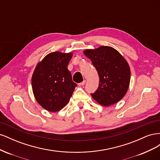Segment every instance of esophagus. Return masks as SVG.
I'll use <instances>...</instances> for the list:
<instances>
[{"instance_id": "esophagus-1", "label": "esophagus", "mask_w": 160, "mask_h": 160, "mask_svg": "<svg viewBox=\"0 0 160 160\" xmlns=\"http://www.w3.org/2000/svg\"><path fill=\"white\" fill-rule=\"evenodd\" d=\"M85 83H86V81H85V80H83V81H82V82H81V83H79L78 85H79V86H82V85H84L85 84Z\"/></svg>"}]
</instances>
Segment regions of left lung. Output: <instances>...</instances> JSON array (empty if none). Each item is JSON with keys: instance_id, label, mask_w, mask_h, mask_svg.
Instances as JSON below:
<instances>
[{"instance_id": "obj_1", "label": "left lung", "mask_w": 160, "mask_h": 160, "mask_svg": "<svg viewBox=\"0 0 160 160\" xmlns=\"http://www.w3.org/2000/svg\"><path fill=\"white\" fill-rule=\"evenodd\" d=\"M85 55L91 59L98 71L99 83L91 96L104 106L118 103L129 88L131 72L124 57L113 47L101 46L95 49H87Z\"/></svg>"}]
</instances>
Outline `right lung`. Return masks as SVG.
Returning <instances> with one entry per match:
<instances>
[{"label":"right lung","instance_id":"1","mask_svg":"<svg viewBox=\"0 0 160 160\" xmlns=\"http://www.w3.org/2000/svg\"><path fill=\"white\" fill-rule=\"evenodd\" d=\"M72 54L51 52L37 64L32 76V88L37 102L56 112L68 103L77 87L67 69Z\"/></svg>","mask_w":160,"mask_h":160}]
</instances>
